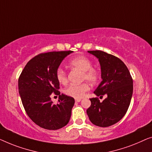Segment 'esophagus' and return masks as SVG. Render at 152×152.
<instances>
[{"label":"esophagus","mask_w":152,"mask_h":152,"mask_svg":"<svg viewBox=\"0 0 152 152\" xmlns=\"http://www.w3.org/2000/svg\"><path fill=\"white\" fill-rule=\"evenodd\" d=\"M81 100V98H76L75 99V101L76 102H79Z\"/></svg>","instance_id":"esophagus-1"}]
</instances>
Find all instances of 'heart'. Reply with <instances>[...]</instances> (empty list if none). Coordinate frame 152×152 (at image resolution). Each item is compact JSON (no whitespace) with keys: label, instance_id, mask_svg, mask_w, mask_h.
I'll return each mask as SVG.
<instances>
[{"label":"heart","instance_id":"heart-1","mask_svg":"<svg viewBox=\"0 0 152 152\" xmlns=\"http://www.w3.org/2000/svg\"><path fill=\"white\" fill-rule=\"evenodd\" d=\"M69 64L72 67L78 68L83 72V78L89 82L94 83L99 78L98 72L96 69H92V63L86 57H76L72 59ZM56 78L61 84H66L67 82V77L65 70L62 68H58L56 71ZM89 89V86L87 83H82L80 85H71L64 90V93L69 96L80 98L84 96L85 93Z\"/></svg>","mask_w":152,"mask_h":152}]
</instances>
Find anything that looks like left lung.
Here are the masks:
<instances>
[{
	"instance_id": "obj_1",
	"label": "left lung",
	"mask_w": 152,
	"mask_h": 152,
	"mask_svg": "<svg viewBox=\"0 0 152 152\" xmlns=\"http://www.w3.org/2000/svg\"><path fill=\"white\" fill-rule=\"evenodd\" d=\"M97 58L101 69L102 81L94 94L107 98L100 102L90 98L87 114L94 125L107 127L123 118L129 108L133 94V80L125 63L114 56L100 50L87 51Z\"/></svg>"
}]
</instances>
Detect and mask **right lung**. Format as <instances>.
<instances>
[{"instance_id":"obj_1","label":"right lung","mask_w":152,"mask_h":152,"mask_svg":"<svg viewBox=\"0 0 152 152\" xmlns=\"http://www.w3.org/2000/svg\"><path fill=\"white\" fill-rule=\"evenodd\" d=\"M72 51L40 54L25 65L18 79V91L25 112L34 123L49 130H56L69 123L74 98L61 94L56 71L63 60ZM52 93L59 96V102L53 104Z\"/></svg>"}]
</instances>
